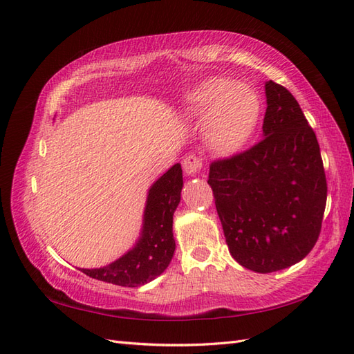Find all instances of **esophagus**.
Returning a JSON list of instances; mask_svg holds the SVG:
<instances>
[{
    "instance_id": "34e87169",
    "label": "esophagus",
    "mask_w": 354,
    "mask_h": 354,
    "mask_svg": "<svg viewBox=\"0 0 354 354\" xmlns=\"http://www.w3.org/2000/svg\"><path fill=\"white\" fill-rule=\"evenodd\" d=\"M183 165H184V171L187 173V175L196 176L202 169V161H201V158L196 155H189L184 160Z\"/></svg>"
}]
</instances>
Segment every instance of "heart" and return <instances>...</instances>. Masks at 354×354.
Returning <instances> with one entry per match:
<instances>
[{
  "instance_id": "heart-1",
  "label": "heart",
  "mask_w": 354,
  "mask_h": 354,
  "mask_svg": "<svg viewBox=\"0 0 354 354\" xmlns=\"http://www.w3.org/2000/svg\"><path fill=\"white\" fill-rule=\"evenodd\" d=\"M261 102L255 89L227 77H212L187 95L185 114L205 124L209 149L222 156L240 152L259 124Z\"/></svg>"
}]
</instances>
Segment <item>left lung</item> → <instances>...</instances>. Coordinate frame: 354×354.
I'll return each instance as SVG.
<instances>
[{
  "mask_svg": "<svg viewBox=\"0 0 354 354\" xmlns=\"http://www.w3.org/2000/svg\"><path fill=\"white\" fill-rule=\"evenodd\" d=\"M265 91L263 138L212 162L208 175L232 259L260 274L312 251L327 202L317 135L288 89L269 80Z\"/></svg>",
  "mask_w": 354,
  "mask_h": 354,
  "instance_id": "1",
  "label": "left lung"
}]
</instances>
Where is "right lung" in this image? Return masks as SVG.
I'll use <instances>...</instances> for the list:
<instances>
[{"label":"right lung","mask_w":354,"mask_h":354,"mask_svg":"<svg viewBox=\"0 0 354 354\" xmlns=\"http://www.w3.org/2000/svg\"><path fill=\"white\" fill-rule=\"evenodd\" d=\"M183 184L181 164H175L150 187L137 245L111 265L82 272L124 288H137L161 275L175 252L173 213L181 201Z\"/></svg>","instance_id":"obj_1"}]
</instances>
